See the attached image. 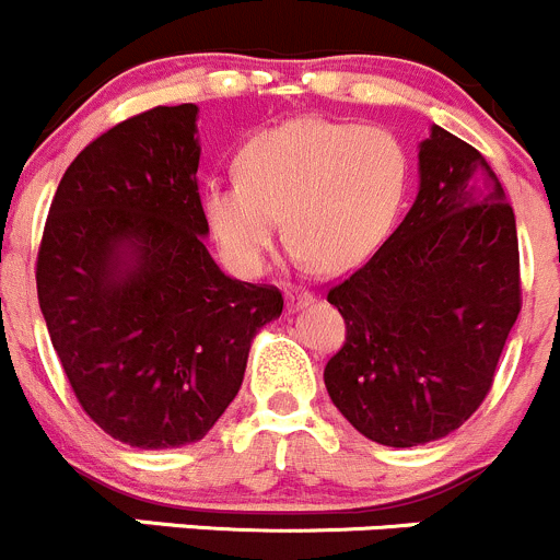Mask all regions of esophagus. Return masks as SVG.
<instances>
[{
  "instance_id": "34e87169",
  "label": "esophagus",
  "mask_w": 560,
  "mask_h": 560,
  "mask_svg": "<svg viewBox=\"0 0 560 560\" xmlns=\"http://www.w3.org/2000/svg\"><path fill=\"white\" fill-rule=\"evenodd\" d=\"M285 299H288V307L296 310V307H304L307 302H313V291L302 285H291L285 291Z\"/></svg>"
}]
</instances>
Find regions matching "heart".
I'll return each mask as SVG.
<instances>
[{
	"label": "heart",
	"mask_w": 560,
	"mask_h": 560,
	"mask_svg": "<svg viewBox=\"0 0 560 560\" xmlns=\"http://www.w3.org/2000/svg\"><path fill=\"white\" fill-rule=\"evenodd\" d=\"M236 168L240 182H209L203 214L242 272L264 267L280 218L299 256L326 272L353 267L389 234L408 187L395 132L313 116L258 132Z\"/></svg>",
	"instance_id": "1"
}]
</instances>
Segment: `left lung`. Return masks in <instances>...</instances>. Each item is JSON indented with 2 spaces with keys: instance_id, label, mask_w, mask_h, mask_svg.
<instances>
[{
  "instance_id": "obj_1",
  "label": "left lung",
  "mask_w": 560,
  "mask_h": 560,
  "mask_svg": "<svg viewBox=\"0 0 560 560\" xmlns=\"http://www.w3.org/2000/svg\"><path fill=\"white\" fill-rule=\"evenodd\" d=\"M326 302L346 318V342L324 384L364 439L417 446L460 428L523 307L517 225L487 160L433 125L406 220Z\"/></svg>"
}]
</instances>
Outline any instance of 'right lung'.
I'll use <instances>...</instances> for the list:
<instances>
[{
    "label": "right lung",
    "instance_id": "1",
    "mask_svg": "<svg viewBox=\"0 0 560 560\" xmlns=\"http://www.w3.org/2000/svg\"><path fill=\"white\" fill-rule=\"evenodd\" d=\"M192 103L158 105L94 138L54 192L37 299L75 400L138 450L196 444L245 378L275 285L220 272L203 236Z\"/></svg>",
    "mask_w": 560,
    "mask_h": 560
}]
</instances>
